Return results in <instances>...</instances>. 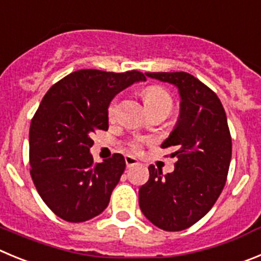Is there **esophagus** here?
<instances>
[{"label": "esophagus", "instance_id": "obj_1", "mask_svg": "<svg viewBox=\"0 0 261 261\" xmlns=\"http://www.w3.org/2000/svg\"><path fill=\"white\" fill-rule=\"evenodd\" d=\"M125 163H126V166H127V168H131V166H135L139 164L138 163V160L133 156H125Z\"/></svg>", "mask_w": 261, "mask_h": 261}]
</instances>
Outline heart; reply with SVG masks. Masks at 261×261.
Returning a JSON list of instances; mask_svg holds the SVG:
<instances>
[{"label": "heart", "mask_w": 261, "mask_h": 261, "mask_svg": "<svg viewBox=\"0 0 261 261\" xmlns=\"http://www.w3.org/2000/svg\"><path fill=\"white\" fill-rule=\"evenodd\" d=\"M144 101L147 105L149 113H153V112H159V110H163L166 113L170 114L173 108H174V101H173V97H171L170 93L160 86H148L144 90ZM118 113V100L114 98L113 101L109 104L108 108V116L110 119H114ZM147 140L144 139H136L133 140L130 143V149L134 152H139L142 149V145Z\"/></svg>", "instance_id": "obj_1"}]
</instances>
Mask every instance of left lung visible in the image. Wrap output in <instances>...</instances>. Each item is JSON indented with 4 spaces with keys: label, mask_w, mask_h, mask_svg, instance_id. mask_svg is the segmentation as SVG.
Segmentation results:
<instances>
[{
    "label": "left lung",
    "mask_w": 261,
    "mask_h": 261,
    "mask_svg": "<svg viewBox=\"0 0 261 261\" xmlns=\"http://www.w3.org/2000/svg\"><path fill=\"white\" fill-rule=\"evenodd\" d=\"M174 84L180 95L178 123L161 148L177 157L174 171L151 165L149 179L139 189L143 215L166 231L192 226L210 212L226 183L231 136L220 98L189 72H145Z\"/></svg>",
    "instance_id": "1"
}]
</instances>
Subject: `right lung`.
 Segmentation results:
<instances>
[{
  "label": "right lung",
  "mask_w": 261,
  "mask_h": 261,
  "mask_svg": "<svg viewBox=\"0 0 261 261\" xmlns=\"http://www.w3.org/2000/svg\"><path fill=\"white\" fill-rule=\"evenodd\" d=\"M139 81L145 75L136 70H78L53 84L40 102L30 126V173L44 203L65 221L91 220L109 204L125 157L114 153L93 163L92 135L109 128L112 98Z\"/></svg>",
  "instance_id": "right-lung-1"
}]
</instances>
